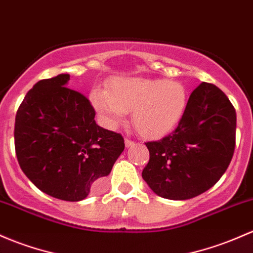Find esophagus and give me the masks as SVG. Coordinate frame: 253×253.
<instances>
[{
  "instance_id": "1",
  "label": "esophagus",
  "mask_w": 253,
  "mask_h": 253,
  "mask_svg": "<svg viewBox=\"0 0 253 253\" xmlns=\"http://www.w3.org/2000/svg\"><path fill=\"white\" fill-rule=\"evenodd\" d=\"M133 144H134L133 140H131V139H125V145H126V148L132 147V145H133Z\"/></svg>"
}]
</instances>
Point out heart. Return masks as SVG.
Masks as SVG:
<instances>
[{
    "label": "heart",
    "instance_id": "1",
    "mask_svg": "<svg viewBox=\"0 0 253 253\" xmlns=\"http://www.w3.org/2000/svg\"><path fill=\"white\" fill-rule=\"evenodd\" d=\"M91 103L106 127L118 126L127 113L140 134L148 138L165 135L179 124L188 103L182 84L164 79L118 78L108 89H92Z\"/></svg>",
    "mask_w": 253,
    "mask_h": 253
}]
</instances>
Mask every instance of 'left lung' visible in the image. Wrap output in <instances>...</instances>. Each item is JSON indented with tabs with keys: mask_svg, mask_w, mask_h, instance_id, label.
Here are the masks:
<instances>
[{
	"mask_svg": "<svg viewBox=\"0 0 253 253\" xmlns=\"http://www.w3.org/2000/svg\"><path fill=\"white\" fill-rule=\"evenodd\" d=\"M235 109L217 86L203 82L190 94L177 128L145 143L150 159L142 172L151 190L169 200H188L213 187L235 149Z\"/></svg>",
	"mask_w": 253,
	"mask_h": 253,
	"instance_id": "8db88e82",
	"label": "left lung"
}]
</instances>
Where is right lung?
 Wrapping results in <instances>:
<instances>
[{"instance_id": "1", "label": "right lung", "mask_w": 253, "mask_h": 253, "mask_svg": "<svg viewBox=\"0 0 253 253\" xmlns=\"http://www.w3.org/2000/svg\"><path fill=\"white\" fill-rule=\"evenodd\" d=\"M69 74L41 80L15 116V154L26 177L64 201L87 198L125 149L121 134L95 124L84 95L69 88Z\"/></svg>"}]
</instances>
